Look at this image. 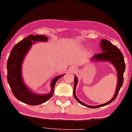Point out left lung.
Masks as SVG:
<instances>
[{
	"mask_svg": "<svg viewBox=\"0 0 132 132\" xmlns=\"http://www.w3.org/2000/svg\"><path fill=\"white\" fill-rule=\"evenodd\" d=\"M100 48L102 49V52L99 53V54L94 55L93 57L90 58V60L92 62L97 61L98 62H99L100 61H104L110 62L111 64H112V65L114 67V68L116 69L117 73V86L113 97H112V99L111 100H109V102L98 105L93 106L87 105L86 104L83 103L82 102H81V101L77 97L76 94H75V89H76L77 87L78 80L77 77L76 75H75L73 91V94L75 99H76L77 102L80 103V104L90 108H97L101 107V106H105L109 104H110L111 102H112L116 98L117 94H118L120 88H121L122 86L123 81H124V77L123 76H124V73L125 69V64L124 58V57H123V55L121 52H120V50L119 49L118 47L114 46V45L112 44V43H111L109 41L105 40V39H102V40H101V41L100 43Z\"/></svg>",
	"mask_w": 132,
	"mask_h": 132,
	"instance_id": "obj_1",
	"label": "left lung"
}]
</instances>
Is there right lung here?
Wrapping results in <instances>:
<instances>
[{
	"mask_svg": "<svg viewBox=\"0 0 132 132\" xmlns=\"http://www.w3.org/2000/svg\"><path fill=\"white\" fill-rule=\"evenodd\" d=\"M45 36L29 35L15 45L11 50L7 61V81L13 94L17 99L30 105H37L47 102L54 94V87L57 80L65 74L54 78L50 83L51 91L46 94H36L25 83L22 74V66L25 57L37 42H46Z\"/></svg>",
	"mask_w": 132,
	"mask_h": 132,
	"instance_id": "obj_1",
	"label": "right lung"
}]
</instances>
